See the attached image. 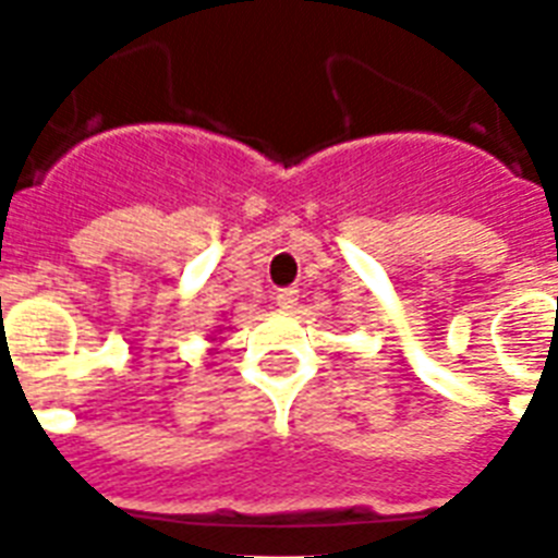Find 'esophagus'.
<instances>
[{
  "instance_id": "1",
  "label": "esophagus",
  "mask_w": 558,
  "mask_h": 558,
  "mask_svg": "<svg viewBox=\"0 0 558 558\" xmlns=\"http://www.w3.org/2000/svg\"><path fill=\"white\" fill-rule=\"evenodd\" d=\"M275 301H278V306L283 310V313H295L298 289H280L278 295H275Z\"/></svg>"
}]
</instances>
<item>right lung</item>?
I'll use <instances>...</instances> for the list:
<instances>
[{"instance_id":"add662e5","label":"right lung","mask_w":558,"mask_h":558,"mask_svg":"<svg viewBox=\"0 0 558 558\" xmlns=\"http://www.w3.org/2000/svg\"><path fill=\"white\" fill-rule=\"evenodd\" d=\"M222 330H226V327H222V324H219V330L214 332V336H208L210 344H217V341H222V339H217V336H219V332H222ZM214 350H217V348H210V353H214Z\"/></svg>"}]
</instances>
